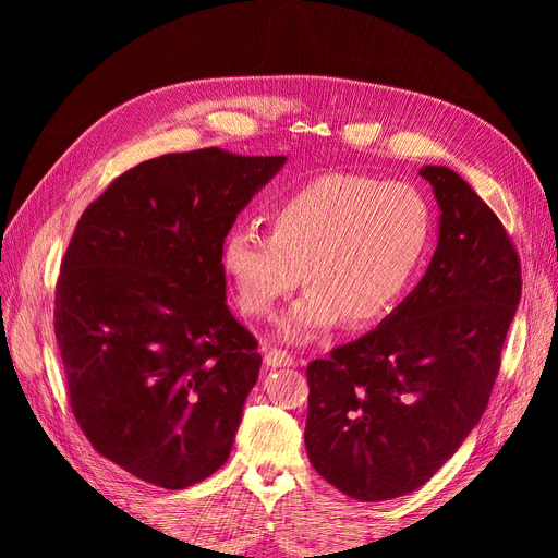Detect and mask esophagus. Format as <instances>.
I'll use <instances>...</instances> for the list:
<instances>
[{"label":"esophagus","instance_id":"esophagus-1","mask_svg":"<svg viewBox=\"0 0 558 558\" xmlns=\"http://www.w3.org/2000/svg\"><path fill=\"white\" fill-rule=\"evenodd\" d=\"M265 363H267L269 367H291V365H295V359L291 356L289 351L269 349V351L265 353Z\"/></svg>","mask_w":558,"mask_h":558}]
</instances>
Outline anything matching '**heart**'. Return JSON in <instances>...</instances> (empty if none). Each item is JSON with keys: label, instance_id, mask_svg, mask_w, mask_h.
Wrapping results in <instances>:
<instances>
[{"label": "heart", "instance_id": "1", "mask_svg": "<svg viewBox=\"0 0 558 558\" xmlns=\"http://www.w3.org/2000/svg\"><path fill=\"white\" fill-rule=\"evenodd\" d=\"M269 234L232 228L221 267L240 307L269 316L291 295L302 269L312 283L281 318L289 342H312L347 316L367 326L391 312L424 263L433 234L426 195L410 183L326 174L269 209Z\"/></svg>", "mask_w": 558, "mask_h": 558}]
</instances>
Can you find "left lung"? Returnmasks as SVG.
<instances>
[{
  "label": "left lung",
  "instance_id": "left-lung-1",
  "mask_svg": "<svg viewBox=\"0 0 558 558\" xmlns=\"http://www.w3.org/2000/svg\"><path fill=\"white\" fill-rule=\"evenodd\" d=\"M418 174L440 207L426 275L375 330L307 365L310 461L365 502L416 492L477 426L521 298L498 216L449 167Z\"/></svg>",
  "mask_w": 558,
  "mask_h": 558
}]
</instances>
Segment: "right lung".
<instances>
[{"label": "right lung", "mask_w": 558, "mask_h": 558, "mask_svg": "<svg viewBox=\"0 0 558 558\" xmlns=\"http://www.w3.org/2000/svg\"><path fill=\"white\" fill-rule=\"evenodd\" d=\"M286 156L202 148L146 160L83 211L56 286L72 412L130 475L185 488L221 468L258 379L226 305L221 244Z\"/></svg>", "instance_id": "obj_1"}]
</instances>
